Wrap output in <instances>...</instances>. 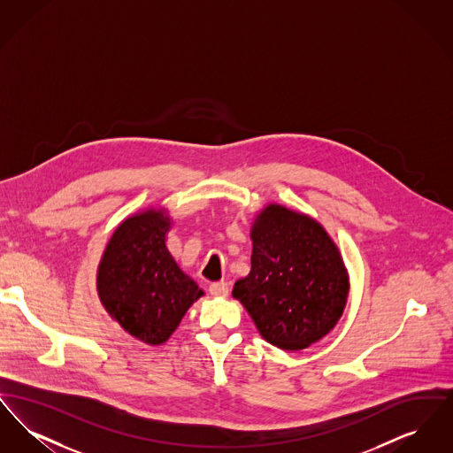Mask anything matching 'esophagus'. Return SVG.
I'll list each match as a JSON object with an SVG mask.
<instances>
[{
  "label": "esophagus",
  "instance_id": "34e87169",
  "mask_svg": "<svg viewBox=\"0 0 453 453\" xmlns=\"http://www.w3.org/2000/svg\"><path fill=\"white\" fill-rule=\"evenodd\" d=\"M209 292L214 296V297H226L229 294V285L226 281H216V283H211L209 285Z\"/></svg>",
  "mask_w": 453,
  "mask_h": 453
}]
</instances>
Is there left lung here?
Listing matches in <instances>:
<instances>
[{"instance_id":"left-lung-1","label":"left lung","mask_w":453,"mask_h":453,"mask_svg":"<svg viewBox=\"0 0 453 453\" xmlns=\"http://www.w3.org/2000/svg\"><path fill=\"white\" fill-rule=\"evenodd\" d=\"M251 272L234 283L259 334L297 351L324 338L345 311L349 281L338 246L312 217L270 203L251 226Z\"/></svg>"}]
</instances>
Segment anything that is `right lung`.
<instances>
[{
	"instance_id": "add662e5",
	"label": "right lung",
	"mask_w": 453,
	"mask_h": 453,
	"mask_svg": "<svg viewBox=\"0 0 453 453\" xmlns=\"http://www.w3.org/2000/svg\"><path fill=\"white\" fill-rule=\"evenodd\" d=\"M172 219L150 209L127 217L110 237L98 265L96 290L108 314L130 336L163 345L203 296L166 248Z\"/></svg>"
}]
</instances>
